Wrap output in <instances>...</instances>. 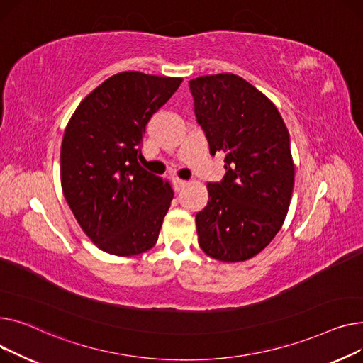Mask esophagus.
Listing matches in <instances>:
<instances>
[{
  "label": "esophagus",
  "mask_w": 363,
  "mask_h": 363,
  "mask_svg": "<svg viewBox=\"0 0 363 363\" xmlns=\"http://www.w3.org/2000/svg\"><path fill=\"white\" fill-rule=\"evenodd\" d=\"M173 184H174V190L176 191H180L182 189H184V186H187V182L186 180H182L179 177H174L173 179Z\"/></svg>",
  "instance_id": "esophagus-1"
}]
</instances>
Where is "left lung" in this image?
Segmentation results:
<instances>
[{
  "instance_id": "1",
  "label": "left lung",
  "mask_w": 363,
  "mask_h": 363,
  "mask_svg": "<svg viewBox=\"0 0 363 363\" xmlns=\"http://www.w3.org/2000/svg\"><path fill=\"white\" fill-rule=\"evenodd\" d=\"M189 86L211 155L225 154V176L208 183V205L196 214L198 242L211 258L242 262L269 245L287 216L289 130L277 106L240 76H201Z\"/></svg>"
}]
</instances>
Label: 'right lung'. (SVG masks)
<instances>
[{
	"mask_svg": "<svg viewBox=\"0 0 363 363\" xmlns=\"http://www.w3.org/2000/svg\"><path fill=\"white\" fill-rule=\"evenodd\" d=\"M182 77L123 72L102 82L73 113L61 143V187L86 236L104 252L151 249L174 191L140 167L143 133Z\"/></svg>",
	"mask_w": 363,
	"mask_h": 363,
	"instance_id": "right-lung-1",
	"label": "right lung"
}]
</instances>
